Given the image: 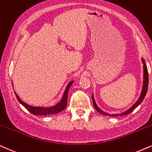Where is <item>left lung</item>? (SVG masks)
I'll return each instance as SVG.
<instances>
[{"mask_svg": "<svg viewBox=\"0 0 152 152\" xmlns=\"http://www.w3.org/2000/svg\"><path fill=\"white\" fill-rule=\"evenodd\" d=\"M142 63L144 64V66H143V69H144L143 85H142V92H141V94L140 96V98L138 99V100H137L136 102H135L134 104L129 109V110H127L125 112H122V113H119V114H109V113H107V112H105L104 111H102L101 109H99V107H98V106L95 102V100H94L93 94H92V102H93V105H94V108H95V110H97L99 113H100V114H102V115H105V116H109V117H117V116L126 115H128V114L131 113L132 112H133L134 110H135V109H136L137 107H138L139 105H140L141 103L142 102V101L144 100V97H145L146 94H147V92L148 85H149V75H148V70H147V65H146L145 60H144V59L143 58H142Z\"/></svg>", "mask_w": 152, "mask_h": 152, "instance_id": "8db88e82", "label": "left lung"}]
</instances>
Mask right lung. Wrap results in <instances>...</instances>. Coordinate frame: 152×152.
Returning a JSON list of instances; mask_svg holds the SVG:
<instances>
[{"label": "right lung", "instance_id": "1", "mask_svg": "<svg viewBox=\"0 0 152 152\" xmlns=\"http://www.w3.org/2000/svg\"><path fill=\"white\" fill-rule=\"evenodd\" d=\"M74 83V80H72L69 83L67 84V87H66L65 92H64V94L62 96V98L61 99L58 104L53 105L51 107H34L31 106V105L28 104L27 103L24 102L19 97V96L15 93L16 98H17L18 100L19 101V102L27 110H28L30 113H32L33 115H53V114H57L58 112H60L63 110H65L66 107H67V94H68V91L69 87H71V85H72V83Z\"/></svg>", "mask_w": 152, "mask_h": 152}]
</instances>
